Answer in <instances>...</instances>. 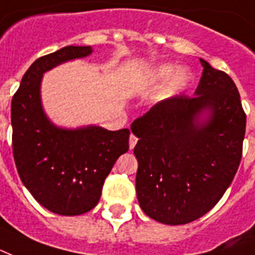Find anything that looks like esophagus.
<instances>
[{"instance_id": "34e87169", "label": "esophagus", "mask_w": 255, "mask_h": 255, "mask_svg": "<svg viewBox=\"0 0 255 255\" xmlns=\"http://www.w3.org/2000/svg\"><path fill=\"white\" fill-rule=\"evenodd\" d=\"M136 142H137V137L131 133V136H129V148H131V150H132L133 147H135Z\"/></svg>"}]
</instances>
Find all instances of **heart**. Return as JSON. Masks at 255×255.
Masks as SVG:
<instances>
[{"instance_id": "heart-1", "label": "heart", "mask_w": 255, "mask_h": 255, "mask_svg": "<svg viewBox=\"0 0 255 255\" xmlns=\"http://www.w3.org/2000/svg\"><path fill=\"white\" fill-rule=\"evenodd\" d=\"M195 75L189 69H178V66L171 65V63H163L154 69L150 75V82L155 85L165 84L170 81L169 88L173 93L184 92L189 88L193 82Z\"/></svg>"}]
</instances>
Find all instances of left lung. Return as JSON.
Instances as JSON below:
<instances>
[{"mask_svg":"<svg viewBox=\"0 0 255 255\" xmlns=\"http://www.w3.org/2000/svg\"><path fill=\"white\" fill-rule=\"evenodd\" d=\"M193 97L155 104L131 126L139 139L136 196L143 212L163 224L201 218L222 199L242 158L246 115L224 71L200 59Z\"/></svg>","mask_w":255,"mask_h":255,"instance_id":"8db88e82","label":"left lung"}]
</instances>
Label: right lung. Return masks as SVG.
I'll use <instances>...</instances> for the list:
<instances>
[{"label": "right lung", "mask_w": 255, "mask_h": 255, "mask_svg": "<svg viewBox=\"0 0 255 255\" xmlns=\"http://www.w3.org/2000/svg\"><path fill=\"white\" fill-rule=\"evenodd\" d=\"M92 52L90 46H67L41 56L27 70L12 100L13 156L18 175L39 204L62 216L82 215L97 205L107 175L129 147L128 128L58 127L43 109V74Z\"/></svg>", "instance_id": "add662e5"}]
</instances>
